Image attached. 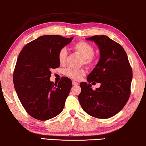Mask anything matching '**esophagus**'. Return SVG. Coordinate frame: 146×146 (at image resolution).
Instances as JSON below:
<instances>
[{"mask_svg": "<svg viewBox=\"0 0 146 146\" xmlns=\"http://www.w3.org/2000/svg\"><path fill=\"white\" fill-rule=\"evenodd\" d=\"M72 83H73V85H74V86H77V85L79 84L78 83L75 82V81H73V82H72Z\"/></svg>", "mask_w": 146, "mask_h": 146, "instance_id": "esophagus-1", "label": "esophagus"}]
</instances>
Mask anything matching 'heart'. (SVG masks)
I'll use <instances>...</instances> for the list:
<instances>
[{"instance_id":"b5f03b06","label":"heart","mask_w":146,"mask_h":146,"mask_svg":"<svg viewBox=\"0 0 146 146\" xmlns=\"http://www.w3.org/2000/svg\"><path fill=\"white\" fill-rule=\"evenodd\" d=\"M73 49L83 57V62L84 64L87 66H90L94 63L95 60V56L94 54V48L91 44L85 41H80L74 44ZM67 54V50L65 48L60 50L58 54V60L60 64H64L65 63ZM64 73L69 78L79 80L85 74V72L84 70L72 69L68 68L64 70Z\"/></svg>"}]
</instances>
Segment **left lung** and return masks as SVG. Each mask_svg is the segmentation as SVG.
<instances>
[{
    "instance_id": "obj_1",
    "label": "left lung",
    "mask_w": 146,
    "mask_h": 146,
    "mask_svg": "<svg viewBox=\"0 0 146 146\" xmlns=\"http://www.w3.org/2000/svg\"><path fill=\"white\" fill-rule=\"evenodd\" d=\"M86 40L97 44L100 57L88 75L89 84H80L78 99L86 113L98 119H108L121 111L129 98L132 69L126 52L119 43L106 36H94ZM93 81L100 82L101 87L92 90L89 83Z\"/></svg>"
}]
</instances>
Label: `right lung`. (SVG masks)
I'll return each mask as SVG.
<instances>
[{"label": "right lung", "instance_id": "1", "mask_svg": "<svg viewBox=\"0 0 146 146\" xmlns=\"http://www.w3.org/2000/svg\"><path fill=\"white\" fill-rule=\"evenodd\" d=\"M73 39L46 35L27 44L20 52L13 84L22 106L31 117L46 121L63 110L72 82L62 77L58 84L50 80L51 69L59 67L60 50Z\"/></svg>", "mask_w": 146, "mask_h": 146}]
</instances>
